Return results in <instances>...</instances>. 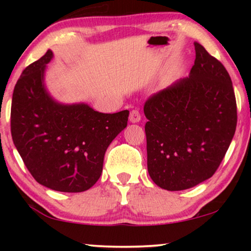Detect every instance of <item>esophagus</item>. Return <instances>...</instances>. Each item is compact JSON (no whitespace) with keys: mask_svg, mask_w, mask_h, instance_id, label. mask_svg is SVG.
Here are the masks:
<instances>
[{"mask_svg":"<svg viewBox=\"0 0 251 251\" xmlns=\"http://www.w3.org/2000/svg\"><path fill=\"white\" fill-rule=\"evenodd\" d=\"M140 119H142V115H140L138 109H132V111L130 112V116H129L130 122L137 123V122L140 121Z\"/></svg>","mask_w":251,"mask_h":251,"instance_id":"34e87169","label":"esophagus"}]
</instances>
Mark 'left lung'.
Returning <instances> with one entry per match:
<instances>
[{
    "label": "left lung",
    "instance_id": "1",
    "mask_svg": "<svg viewBox=\"0 0 251 251\" xmlns=\"http://www.w3.org/2000/svg\"><path fill=\"white\" fill-rule=\"evenodd\" d=\"M190 76L151 96L144 105L147 169L157 186L187 190L218 169L234 136L238 113L229 74L194 43Z\"/></svg>",
    "mask_w": 251,
    "mask_h": 251
}]
</instances>
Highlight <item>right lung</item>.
Listing matches in <instances>:
<instances>
[{
	"label": "right lung",
	"instance_id": "1",
	"mask_svg": "<svg viewBox=\"0 0 251 251\" xmlns=\"http://www.w3.org/2000/svg\"><path fill=\"white\" fill-rule=\"evenodd\" d=\"M48 50L17 81L11 104V136L37 183L59 192L87 191L100 177L106 150L128 125L129 111L105 114L85 104L60 105L43 85Z\"/></svg>",
	"mask_w": 251,
	"mask_h": 251
}]
</instances>
